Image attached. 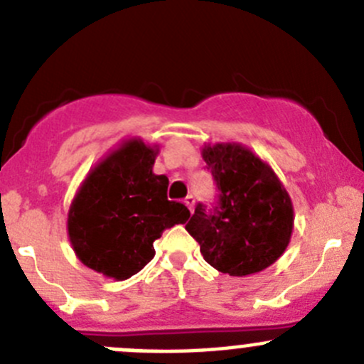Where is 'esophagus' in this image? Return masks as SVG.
<instances>
[{
    "mask_svg": "<svg viewBox=\"0 0 364 364\" xmlns=\"http://www.w3.org/2000/svg\"><path fill=\"white\" fill-rule=\"evenodd\" d=\"M185 204L188 205L190 211H193V208H196V196H192V193H190V196H186Z\"/></svg>",
    "mask_w": 364,
    "mask_h": 364,
    "instance_id": "1",
    "label": "esophagus"
}]
</instances>
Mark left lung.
<instances>
[{
    "instance_id": "1",
    "label": "left lung",
    "mask_w": 364,
    "mask_h": 364,
    "mask_svg": "<svg viewBox=\"0 0 364 364\" xmlns=\"http://www.w3.org/2000/svg\"><path fill=\"white\" fill-rule=\"evenodd\" d=\"M203 159L218 188L216 203L196 205L186 223L204 260L230 277L259 273L289 247L294 209L273 168L236 142L204 146Z\"/></svg>"
}]
</instances>
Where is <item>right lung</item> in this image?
<instances>
[{"label":"right lung","instance_id":"add662e5","mask_svg":"<svg viewBox=\"0 0 364 364\" xmlns=\"http://www.w3.org/2000/svg\"><path fill=\"white\" fill-rule=\"evenodd\" d=\"M159 149L124 141L80 185L68 211V237L84 266L127 280L155 257L165 229L185 223V204L167 199L168 179L153 172Z\"/></svg>","mask_w":364,"mask_h":364}]
</instances>
